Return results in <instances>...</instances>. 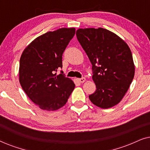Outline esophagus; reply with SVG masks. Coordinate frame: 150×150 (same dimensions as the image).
Wrapping results in <instances>:
<instances>
[{
	"mask_svg": "<svg viewBox=\"0 0 150 150\" xmlns=\"http://www.w3.org/2000/svg\"><path fill=\"white\" fill-rule=\"evenodd\" d=\"M78 81H79V83H84V82H85L86 79H85V78H81V79H78Z\"/></svg>",
	"mask_w": 150,
	"mask_h": 150,
	"instance_id": "34e87169",
	"label": "esophagus"
}]
</instances>
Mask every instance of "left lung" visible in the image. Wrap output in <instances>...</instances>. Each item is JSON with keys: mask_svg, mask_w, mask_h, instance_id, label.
Segmentation results:
<instances>
[{"mask_svg": "<svg viewBox=\"0 0 150 150\" xmlns=\"http://www.w3.org/2000/svg\"><path fill=\"white\" fill-rule=\"evenodd\" d=\"M78 40L92 64L96 90L89 96L94 105L109 108L120 102L134 79L132 52L124 40L103 28H79Z\"/></svg>", "mask_w": 150, "mask_h": 150, "instance_id": "1", "label": "left lung"}]
</instances>
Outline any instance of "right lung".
<instances>
[{
	"label": "right lung",
	"instance_id": "obj_1",
	"mask_svg": "<svg viewBox=\"0 0 150 150\" xmlns=\"http://www.w3.org/2000/svg\"><path fill=\"white\" fill-rule=\"evenodd\" d=\"M75 28H61L38 37L20 59L19 81L26 95L41 109L58 110L66 104L75 84L61 74L62 54L75 34Z\"/></svg>",
	"mask_w": 150,
	"mask_h": 150
}]
</instances>
